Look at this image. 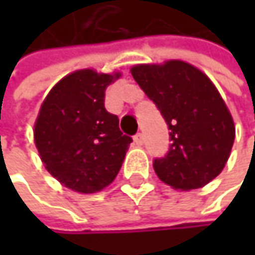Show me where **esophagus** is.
<instances>
[{
  "mask_svg": "<svg viewBox=\"0 0 255 255\" xmlns=\"http://www.w3.org/2000/svg\"><path fill=\"white\" fill-rule=\"evenodd\" d=\"M132 140H134V143H135L137 146H141V144H143V141H144V138H143V134H140V132H138V134H135Z\"/></svg>",
  "mask_w": 255,
  "mask_h": 255,
  "instance_id": "esophagus-1",
  "label": "esophagus"
}]
</instances>
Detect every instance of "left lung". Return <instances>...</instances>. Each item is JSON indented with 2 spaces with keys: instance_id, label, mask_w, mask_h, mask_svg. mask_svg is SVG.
I'll return each mask as SVG.
<instances>
[{
  "instance_id": "left-lung-1",
  "label": "left lung",
  "mask_w": 255,
  "mask_h": 255,
  "mask_svg": "<svg viewBox=\"0 0 255 255\" xmlns=\"http://www.w3.org/2000/svg\"><path fill=\"white\" fill-rule=\"evenodd\" d=\"M129 71L173 140L168 155L153 162L156 176L181 192L204 187L223 171L235 141V123L219 90L201 69L177 59Z\"/></svg>"
}]
</instances>
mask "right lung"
Masks as SVG:
<instances>
[{"mask_svg": "<svg viewBox=\"0 0 255 255\" xmlns=\"http://www.w3.org/2000/svg\"><path fill=\"white\" fill-rule=\"evenodd\" d=\"M121 72L79 69L45 96L33 124V141L45 170L78 193L108 187L120 171L131 137L105 108L106 88Z\"/></svg>", "mask_w": 255, "mask_h": 255, "instance_id": "obj_1", "label": "right lung"}]
</instances>
